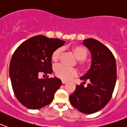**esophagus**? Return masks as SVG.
<instances>
[{
	"mask_svg": "<svg viewBox=\"0 0 127 127\" xmlns=\"http://www.w3.org/2000/svg\"><path fill=\"white\" fill-rule=\"evenodd\" d=\"M62 82L63 84H65V83H67V81H64V80H62Z\"/></svg>",
	"mask_w": 127,
	"mask_h": 127,
	"instance_id": "obj_1",
	"label": "esophagus"
}]
</instances>
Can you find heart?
Masks as SVG:
<instances>
[{
  "mask_svg": "<svg viewBox=\"0 0 127 127\" xmlns=\"http://www.w3.org/2000/svg\"><path fill=\"white\" fill-rule=\"evenodd\" d=\"M62 51L63 50L62 48H58L54 50L51 54V60L53 62H57L59 60ZM72 51L76 58L79 60V65L83 67L85 66V60L88 56V51L86 48L81 46H76L72 48ZM54 71L57 77L64 80H68L77 74V70L76 69L67 67L62 64H58L56 65L54 68Z\"/></svg>",
  "mask_w": 127,
  "mask_h": 127,
  "instance_id": "1",
  "label": "heart"
}]
</instances>
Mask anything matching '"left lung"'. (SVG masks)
<instances>
[{
	"instance_id": "left-lung-1",
	"label": "left lung",
	"mask_w": 127,
	"mask_h": 127,
	"mask_svg": "<svg viewBox=\"0 0 127 127\" xmlns=\"http://www.w3.org/2000/svg\"><path fill=\"white\" fill-rule=\"evenodd\" d=\"M83 44L91 53V66L80 77L84 82L76 86L69 100L81 113L93 114L104 108L111 98L116 81V63L109 49L97 40L89 38L84 40ZM86 81L89 83L84 87Z\"/></svg>"
}]
</instances>
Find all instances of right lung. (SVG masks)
<instances>
[{
  "mask_svg": "<svg viewBox=\"0 0 127 127\" xmlns=\"http://www.w3.org/2000/svg\"><path fill=\"white\" fill-rule=\"evenodd\" d=\"M65 42L39 35L27 39L15 50L10 62L9 76L14 95L25 107L38 109L52 102L62 84L61 80L56 77L40 79L39 76L52 73L51 54Z\"/></svg>",
  "mask_w": 127,
  "mask_h": 127,
  "instance_id": "add662e5",
  "label": "right lung"
}]
</instances>
